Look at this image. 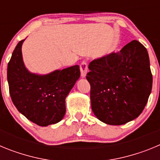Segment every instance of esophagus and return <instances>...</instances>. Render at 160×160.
<instances>
[{
    "label": "esophagus",
    "instance_id": "1",
    "mask_svg": "<svg viewBox=\"0 0 160 160\" xmlns=\"http://www.w3.org/2000/svg\"><path fill=\"white\" fill-rule=\"evenodd\" d=\"M80 70H81V76L82 78L86 77L87 73V63L83 61L80 64Z\"/></svg>",
    "mask_w": 160,
    "mask_h": 160
}]
</instances>
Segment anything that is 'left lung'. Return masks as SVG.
<instances>
[{"label":"left lung","mask_w":160,"mask_h":160,"mask_svg":"<svg viewBox=\"0 0 160 160\" xmlns=\"http://www.w3.org/2000/svg\"><path fill=\"white\" fill-rule=\"evenodd\" d=\"M91 108L100 121L122 125L143 111L152 92L148 50L138 41L89 64Z\"/></svg>","instance_id":"1"}]
</instances>
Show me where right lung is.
I'll list each match as a JSON object with an SVG mask.
<instances>
[{
	"label": "right lung",
	"mask_w": 160,
	"mask_h": 160,
	"mask_svg": "<svg viewBox=\"0 0 160 160\" xmlns=\"http://www.w3.org/2000/svg\"><path fill=\"white\" fill-rule=\"evenodd\" d=\"M20 41L8 64L11 98L20 113L41 127L60 122L66 114V98L80 77L79 66L45 75L30 73L24 65Z\"/></svg>",
	"instance_id": "add662e5"
}]
</instances>
